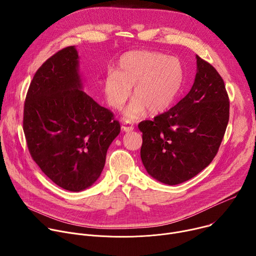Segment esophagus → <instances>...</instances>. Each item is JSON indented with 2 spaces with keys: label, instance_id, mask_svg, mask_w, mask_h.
<instances>
[{
  "label": "esophagus",
  "instance_id": "1",
  "mask_svg": "<svg viewBox=\"0 0 256 256\" xmlns=\"http://www.w3.org/2000/svg\"><path fill=\"white\" fill-rule=\"evenodd\" d=\"M122 130H124V132H132V130H134V124H132L130 122H124V124H122Z\"/></svg>",
  "mask_w": 256,
  "mask_h": 256
}]
</instances>
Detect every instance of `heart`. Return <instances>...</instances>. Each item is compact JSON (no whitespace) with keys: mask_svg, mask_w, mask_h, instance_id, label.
Returning <instances> with one entry per match:
<instances>
[{"mask_svg":"<svg viewBox=\"0 0 256 256\" xmlns=\"http://www.w3.org/2000/svg\"><path fill=\"white\" fill-rule=\"evenodd\" d=\"M184 79L180 62L172 56L150 50H134L122 56L116 72L104 79L107 103L120 109L130 96L134 99L126 114L136 118L146 109L152 114L163 112L177 96Z\"/></svg>","mask_w":256,"mask_h":256,"instance_id":"b5f03b06","label":"heart"}]
</instances>
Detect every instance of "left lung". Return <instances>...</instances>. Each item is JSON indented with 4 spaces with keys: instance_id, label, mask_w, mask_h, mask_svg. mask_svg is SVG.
<instances>
[{
    "instance_id": "left-lung-1",
    "label": "left lung",
    "mask_w": 256,
    "mask_h": 256,
    "mask_svg": "<svg viewBox=\"0 0 256 256\" xmlns=\"http://www.w3.org/2000/svg\"><path fill=\"white\" fill-rule=\"evenodd\" d=\"M196 64L188 94L153 120L138 124L142 162L152 177L168 186L190 180L212 161L229 122L224 80L198 56Z\"/></svg>"
}]
</instances>
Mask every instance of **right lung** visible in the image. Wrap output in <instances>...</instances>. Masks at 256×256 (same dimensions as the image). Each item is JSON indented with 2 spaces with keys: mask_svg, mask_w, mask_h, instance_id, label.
Listing matches in <instances>:
<instances>
[{
  "mask_svg": "<svg viewBox=\"0 0 256 256\" xmlns=\"http://www.w3.org/2000/svg\"><path fill=\"white\" fill-rule=\"evenodd\" d=\"M78 52L64 48L35 72L26 94L23 130L29 153L60 188L80 192L99 178L120 132L109 109L82 91Z\"/></svg>",
  "mask_w": 256,
  "mask_h": 256,
  "instance_id": "obj_1",
  "label": "right lung"
}]
</instances>
